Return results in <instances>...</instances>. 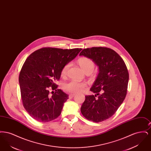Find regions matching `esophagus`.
Returning a JSON list of instances; mask_svg holds the SVG:
<instances>
[{
  "label": "esophagus",
  "instance_id": "1",
  "mask_svg": "<svg viewBox=\"0 0 151 151\" xmlns=\"http://www.w3.org/2000/svg\"><path fill=\"white\" fill-rule=\"evenodd\" d=\"M75 96V94H69L68 97H69V99H72Z\"/></svg>",
  "mask_w": 151,
  "mask_h": 151
}]
</instances>
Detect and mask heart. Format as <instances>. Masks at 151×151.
I'll use <instances>...</instances> for the list:
<instances>
[{"label":"heart","instance_id":"heart-1","mask_svg":"<svg viewBox=\"0 0 151 151\" xmlns=\"http://www.w3.org/2000/svg\"><path fill=\"white\" fill-rule=\"evenodd\" d=\"M78 64L84 72H92L94 68V64L92 60L88 58L83 57L79 59ZM70 64H66L62 68L61 75L65 76L67 74ZM86 87V84L84 82H78L74 80L70 81L64 84L63 89L67 92L71 93H78L83 92Z\"/></svg>","mask_w":151,"mask_h":151}]
</instances>
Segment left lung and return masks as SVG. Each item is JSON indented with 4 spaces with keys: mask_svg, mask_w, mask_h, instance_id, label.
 I'll return each mask as SVG.
<instances>
[{
    "mask_svg": "<svg viewBox=\"0 0 151 151\" xmlns=\"http://www.w3.org/2000/svg\"><path fill=\"white\" fill-rule=\"evenodd\" d=\"M79 55L91 59L99 71L90 89L96 94L86 96L81 112L89 121L102 122L115 114L126 97L129 79L127 67L118 54L107 47L85 49Z\"/></svg>",
    "mask_w": 151,
    "mask_h": 151,
    "instance_id": "obj_1",
    "label": "left lung"
}]
</instances>
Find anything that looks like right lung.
Wrapping results in <instances>:
<instances>
[{"instance_id": "1", "label": "right lung", "mask_w": 151, "mask_h": 151, "mask_svg": "<svg viewBox=\"0 0 151 151\" xmlns=\"http://www.w3.org/2000/svg\"><path fill=\"white\" fill-rule=\"evenodd\" d=\"M82 49L45 47L29 55L22 67L19 81L23 106L30 116L47 122L61 114L68 94L58 89L62 68L75 59ZM55 90L51 93L50 89Z\"/></svg>"}]
</instances>
